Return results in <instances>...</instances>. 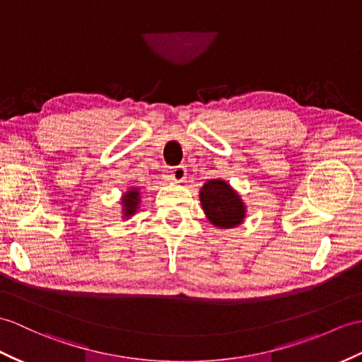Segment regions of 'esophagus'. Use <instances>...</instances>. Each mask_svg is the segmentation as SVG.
<instances>
[{
	"instance_id": "1",
	"label": "esophagus",
	"mask_w": 362,
	"mask_h": 362,
	"mask_svg": "<svg viewBox=\"0 0 362 362\" xmlns=\"http://www.w3.org/2000/svg\"><path fill=\"white\" fill-rule=\"evenodd\" d=\"M170 177H171V180H173V182H175V183H180V182H183V180H185V177H187V168L182 166V165L171 168V171H170Z\"/></svg>"
}]
</instances>
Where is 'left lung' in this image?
I'll return each mask as SVG.
<instances>
[{"mask_svg": "<svg viewBox=\"0 0 362 362\" xmlns=\"http://www.w3.org/2000/svg\"><path fill=\"white\" fill-rule=\"evenodd\" d=\"M199 199L206 219L217 228H234L245 221V204L239 192L222 179L208 180L200 188Z\"/></svg>", "mask_w": 362, "mask_h": 362, "instance_id": "obj_1", "label": "left lung"}]
</instances>
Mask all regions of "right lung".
Returning <instances> with one entry per match:
<instances>
[{
	"mask_svg": "<svg viewBox=\"0 0 362 362\" xmlns=\"http://www.w3.org/2000/svg\"><path fill=\"white\" fill-rule=\"evenodd\" d=\"M140 202H141V196H140V188H129L128 191L124 192L122 196V213H123V219H129L134 214L137 213V209L140 208Z\"/></svg>",
	"mask_w": 362,
	"mask_h": 362,
	"instance_id": "obj_1",
	"label": "right lung"
}]
</instances>
